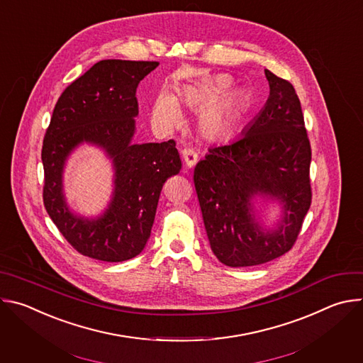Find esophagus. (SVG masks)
Returning a JSON list of instances; mask_svg holds the SVG:
<instances>
[{"label": "esophagus", "mask_w": 363, "mask_h": 363, "mask_svg": "<svg viewBox=\"0 0 363 363\" xmlns=\"http://www.w3.org/2000/svg\"><path fill=\"white\" fill-rule=\"evenodd\" d=\"M182 160L188 168H192L198 161V153L192 146H186L182 149Z\"/></svg>", "instance_id": "esophagus-1"}]
</instances>
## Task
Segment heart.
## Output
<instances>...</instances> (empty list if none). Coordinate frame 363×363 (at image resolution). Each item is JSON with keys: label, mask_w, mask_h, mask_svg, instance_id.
Returning <instances> with one entry per match:
<instances>
[{"label": "heart", "mask_w": 363, "mask_h": 363, "mask_svg": "<svg viewBox=\"0 0 363 363\" xmlns=\"http://www.w3.org/2000/svg\"><path fill=\"white\" fill-rule=\"evenodd\" d=\"M233 79L227 74L206 77L202 82L188 86L181 91V100L192 108H201L198 113V126L205 136L220 138L234 125L241 109V94L228 89ZM152 121L160 128H174L181 121L178 103L169 93H162L157 99Z\"/></svg>", "instance_id": "heart-1"}]
</instances>
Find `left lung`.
<instances>
[{
  "label": "left lung",
  "instance_id": "1",
  "mask_svg": "<svg viewBox=\"0 0 363 363\" xmlns=\"http://www.w3.org/2000/svg\"><path fill=\"white\" fill-rule=\"evenodd\" d=\"M270 97L244 136L208 149L194 169V184L213 252L228 267L269 263L293 248L312 203L307 136L293 84L269 70ZM276 196L285 217L263 233L253 220L250 199Z\"/></svg>",
  "mask_w": 363,
  "mask_h": 363
}]
</instances>
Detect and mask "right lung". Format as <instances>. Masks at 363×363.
<instances>
[{"label": "right lung", "mask_w": 363, "mask_h": 363, "mask_svg": "<svg viewBox=\"0 0 363 363\" xmlns=\"http://www.w3.org/2000/svg\"><path fill=\"white\" fill-rule=\"evenodd\" d=\"M158 62L101 60L69 84L45 130L41 161L43 202L67 242L94 260L119 263L145 247L165 181L182 167L175 140L132 145L139 113L136 89ZM103 145L117 169L116 196L106 216L83 220L69 214L61 192V171L79 143Z\"/></svg>", "instance_id": "obj_1"}]
</instances>
